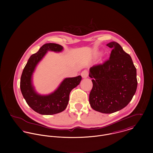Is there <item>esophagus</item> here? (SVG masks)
I'll return each instance as SVG.
<instances>
[{"label":"esophagus","mask_w":153,"mask_h":153,"mask_svg":"<svg viewBox=\"0 0 153 153\" xmlns=\"http://www.w3.org/2000/svg\"><path fill=\"white\" fill-rule=\"evenodd\" d=\"M81 76L83 78H87L88 76V71L87 70H84L82 72H81Z\"/></svg>","instance_id":"obj_1"}]
</instances>
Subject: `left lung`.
Wrapping results in <instances>:
<instances>
[{
  "mask_svg": "<svg viewBox=\"0 0 153 153\" xmlns=\"http://www.w3.org/2000/svg\"><path fill=\"white\" fill-rule=\"evenodd\" d=\"M107 46L112 49L109 59L89 69L93 87L89 101L92 109L111 114L129 104L136 92L137 79L130 55L116 42Z\"/></svg>",
  "mask_w": 153,
  "mask_h": 153,
  "instance_id": "obj_1",
  "label": "left lung"
}]
</instances>
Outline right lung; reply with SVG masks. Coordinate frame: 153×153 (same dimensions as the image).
Here are the masks:
<instances>
[{"label": "right lung", "mask_w": 153, "mask_h": 153, "mask_svg": "<svg viewBox=\"0 0 153 153\" xmlns=\"http://www.w3.org/2000/svg\"><path fill=\"white\" fill-rule=\"evenodd\" d=\"M62 50L63 47L60 45L45 44L36 53L30 56L23 70L20 82L22 95L28 105L40 114L52 115L64 111L68 104L71 91L79 84L82 79L80 75L66 78L53 92L47 95H39L35 91L32 77L37 64L48 51L59 52Z\"/></svg>", "instance_id": "add662e5"}]
</instances>
